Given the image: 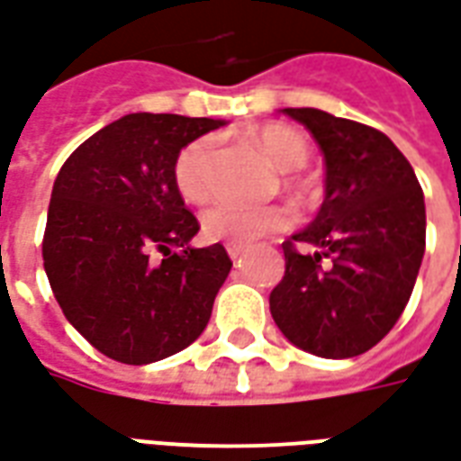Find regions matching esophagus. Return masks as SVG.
Here are the masks:
<instances>
[{"label": "esophagus", "instance_id": "34e87169", "mask_svg": "<svg viewBox=\"0 0 461 461\" xmlns=\"http://www.w3.org/2000/svg\"><path fill=\"white\" fill-rule=\"evenodd\" d=\"M227 254H230L231 261H237V258L244 254V247H240V244H230V247H227Z\"/></svg>", "mask_w": 461, "mask_h": 461}]
</instances>
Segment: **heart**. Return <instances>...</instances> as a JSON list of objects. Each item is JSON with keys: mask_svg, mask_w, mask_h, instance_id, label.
<instances>
[{"mask_svg": "<svg viewBox=\"0 0 461 461\" xmlns=\"http://www.w3.org/2000/svg\"><path fill=\"white\" fill-rule=\"evenodd\" d=\"M251 141L258 146L276 170L293 173L303 168L310 158V146L295 129L285 124H266L251 131ZM212 166L214 141L210 136L195 139L180 151L176 161V187L187 203L203 204L212 195ZM203 234L210 241L240 244L249 247L268 234L288 230L293 224V212L281 204L268 207H247V204L217 203L203 212Z\"/></svg>", "mask_w": 461, "mask_h": 461, "instance_id": "1", "label": "heart"}]
</instances>
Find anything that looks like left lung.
<instances>
[{"mask_svg": "<svg viewBox=\"0 0 461 461\" xmlns=\"http://www.w3.org/2000/svg\"><path fill=\"white\" fill-rule=\"evenodd\" d=\"M325 156V200L283 244L285 274L271 315L288 342L322 359L369 352L408 305L425 254L415 170L378 129L322 109H283ZM316 247L298 252L294 241Z\"/></svg>", "mask_w": 461, "mask_h": 461, "instance_id": "obj_1", "label": "left lung"}]
</instances>
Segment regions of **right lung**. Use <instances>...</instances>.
<instances>
[{
    "instance_id": "add662e5",
    "label": "right lung",
    "mask_w": 461,
    "mask_h": 461,
    "mask_svg": "<svg viewBox=\"0 0 461 461\" xmlns=\"http://www.w3.org/2000/svg\"><path fill=\"white\" fill-rule=\"evenodd\" d=\"M224 124L126 114L77 146L58 173L43 268L68 322L109 359L161 361L210 322L231 261L221 244L190 247L200 224L173 173L187 144Z\"/></svg>"
}]
</instances>
